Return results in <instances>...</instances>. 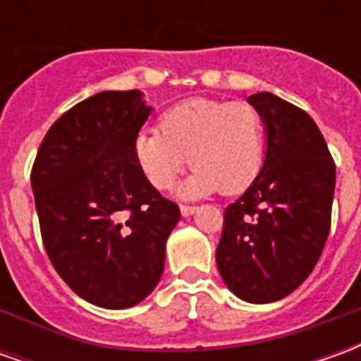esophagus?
Instances as JSON below:
<instances>
[{
    "instance_id": "obj_1",
    "label": "esophagus",
    "mask_w": 361,
    "mask_h": 361,
    "mask_svg": "<svg viewBox=\"0 0 361 361\" xmlns=\"http://www.w3.org/2000/svg\"><path fill=\"white\" fill-rule=\"evenodd\" d=\"M180 211H181V214H183V216H191V214H193L197 209H195V207H191V204H181Z\"/></svg>"
}]
</instances>
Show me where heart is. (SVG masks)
<instances>
[{"label": "heart", "mask_w": 361, "mask_h": 361, "mask_svg": "<svg viewBox=\"0 0 361 361\" xmlns=\"http://www.w3.org/2000/svg\"><path fill=\"white\" fill-rule=\"evenodd\" d=\"M133 154L152 188H170L189 158L195 170L181 188L185 195L216 189L235 195L250 188L263 164V118L247 102L191 98L166 111L160 131H139Z\"/></svg>", "instance_id": "obj_1"}]
</instances>
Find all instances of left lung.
Wrapping results in <instances>:
<instances>
[{
  "mask_svg": "<svg viewBox=\"0 0 361 361\" xmlns=\"http://www.w3.org/2000/svg\"><path fill=\"white\" fill-rule=\"evenodd\" d=\"M247 100L265 123V162L224 211L216 265L238 298L269 303L292 294L317 265L331 230L336 168L310 114L271 92Z\"/></svg>",
  "mask_w": 361,
  "mask_h": 361,
  "instance_id": "1",
  "label": "left lung"
}]
</instances>
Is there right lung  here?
<instances>
[{
  "mask_svg": "<svg viewBox=\"0 0 361 361\" xmlns=\"http://www.w3.org/2000/svg\"><path fill=\"white\" fill-rule=\"evenodd\" d=\"M149 114L139 90L90 96L48 129L30 172L51 265L75 294L106 310L131 307L154 290L180 220V207L135 160Z\"/></svg>",
  "mask_w": 361,
  "mask_h": 361,
  "instance_id": "right-lung-1",
  "label": "right lung"
}]
</instances>
